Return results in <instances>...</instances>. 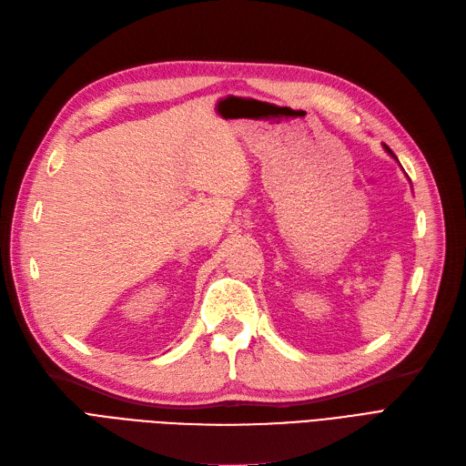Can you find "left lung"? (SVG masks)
<instances>
[{
    "label": "left lung",
    "instance_id": "obj_1",
    "mask_svg": "<svg viewBox=\"0 0 466 466\" xmlns=\"http://www.w3.org/2000/svg\"><path fill=\"white\" fill-rule=\"evenodd\" d=\"M382 147H384V151H386V153H388L390 157H392V158H396V155H394L392 151H390V147H386V145H382ZM396 160H398V158H396Z\"/></svg>",
    "mask_w": 466,
    "mask_h": 466
}]
</instances>
